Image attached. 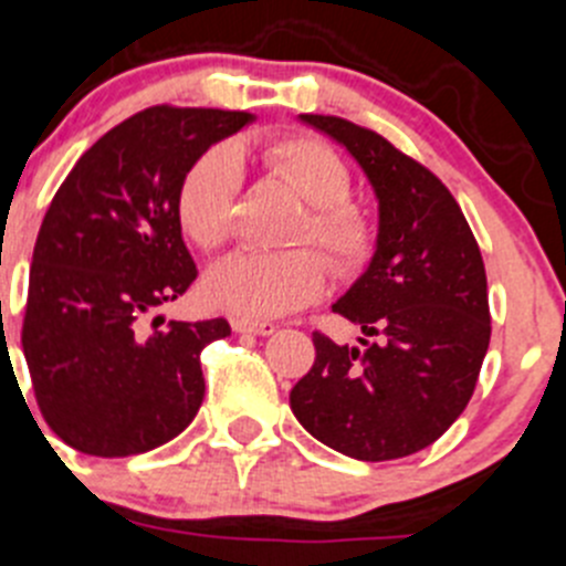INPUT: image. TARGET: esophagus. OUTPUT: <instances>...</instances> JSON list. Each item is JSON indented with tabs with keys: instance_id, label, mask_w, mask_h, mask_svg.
<instances>
[{
	"instance_id": "esophagus-1",
	"label": "esophagus",
	"mask_w": 566,
	"mask_h": 566,
	"mask_svg": "<svg viewBox=\"0 0 566 566\" xmlns=\"http://www.w3.org/2000/svg\"><path fill=\"white\" fill-rule=\"evenodd\" d=\"M231 329L234 332H251V335H273L276 326L271 321H251V318H231Z\"/></svg>"
}]
</instances>
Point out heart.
<instances>
[{"instance_id": "1", "label": "heart", "mask_w": 566, "mask_h": 566, "mask_svg": "<svg viewBox=\"0 0 566 566\" xmlns=\"http://www.w3.org/2000/svg\"><path fill=\"white\" fill-rule=\"evenodd\" d=\"M268 176L293 189L307 211L295 223L290 245H315L337 276H355L371 262L377 226L352 195V172L326 142L313 136H282L262 147ZM242 189V158L220 142L195 158L176 192V214L184 234L200 251L229 242ZM326 262L310 248L282 253H234L209 271L203 282L211 307L242 318H279L307 307L324 293Z\"/></svg>"}]
</instances>
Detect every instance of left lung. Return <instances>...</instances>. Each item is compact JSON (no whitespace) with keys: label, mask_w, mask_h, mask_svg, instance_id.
<instances>
[{"label":"left lung","mask_w":566,"mask_h":566,"mask_svg":"<svg viewBox=\"0 0 566 566\" xmlns=\"http://www.w3.org/2000/svg\"><path fill=\"white\" fill-rule=\"evenodd\" d=\"M340 142L371 181L379 234L368 271L337 304L360 346L313 332L315 363L290 408L321 443L357 461L413 455L450 430L478 385L491 337L478 240L452 192L385 136L301 114Z\"/></svg>","instance_id":"1"}]
</instances>
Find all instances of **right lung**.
I'll list each match as a JSON object with an SVG mask.
<instances>
[{"label":"right lung","mask_w":566,"mask_h":566,"mask_svg":"<svg viewBox=\"0 0 566 566\" xmlns=\"http://www.w3.org/2000/svg\"><path fill=\"white\" fill-rule=\"evenodd\" d=\"M251 119L150 105L99 136L52 198L33 248L21 348L41 416L77 452L139 455L198 413L200 352L231 326H164L156 315L198 279L176 192L206 147Z\"/></svg>","instance_id":"obj_1"}]
</instances>
